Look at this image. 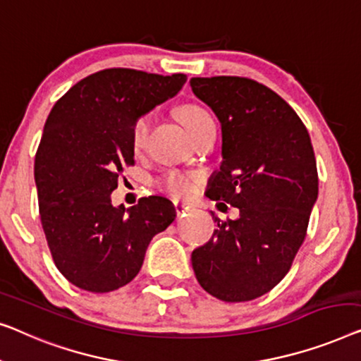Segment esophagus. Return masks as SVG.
<instances>
[{
	"label": "esophagus",
	"instance_id": "obj_1",
	"mask_svg": "<svg viewBox=\"0 0 361 361\" xmlns=\"http://www.w3.org/2000/svg\"><path fill=\"white\" fill-rule=\"evenodd\" d=\"M173 206H175V211H176V214H178V216L185 214L186 211L191 209V206L186 204V202H183V201H173Z\"/></svg>",
	"mask_w": 361,
	"mask_h": 361
}]
</instances>
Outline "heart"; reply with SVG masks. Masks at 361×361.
I'll list each match as a JSON object with an SVG mask.
<instances>
[{"label": "heart", "mask_w": 361, "mask_h": 361, "mask_svg": "<svg viewBox=\"0 0 361 361\" xmlns=\"http://www.w3.org/2000/svg\"><path fill=\"white\" fill-rule=\"evenodd\" d=\"M180 119L183 124L186 126V129L190 130L192 135L196 130H200L202 126L207 123H212L211 114L202 108L200 104H183L178 109ZM152 123H154V116L150 113L142 114L134 121L130 129V144L132 149L135 152L144 150L147 145V139H149V132L152 128ZM157 185L161 191H165L166 195L173 197H188L192 195L196 188V176L192 173H188V171H169L161 178L157 181Z\"/></svg>", "instance_id": "b5f03b06"}]
</instances>
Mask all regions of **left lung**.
<instances>
[{
  "label": "left lung",
  "instance_id": "1",
  "mask_svg": "<svg viewBox=\"0 0 361 361\" xmlns=\"http://www.w3.org/2000/svg\"><path fill=\"white\" fill-rule=\"evenodd\" d=\"M222 129V164L206 196L238 207L191 253L204 291L226 302L252 301L280 283L306 238L319 178L311 137L275 91L242 77L191 78ZM221 202V204H224Z\"/></svg>",
  "mask_w": 361,
  "mask_h": 361
}]
</instances>
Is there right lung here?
<instances>
[{
    "instance_id": "1",
    "label": "right lung",
    "mask_w": 361,
    "mask_h": 361,
    "mask_svg": "<svg viewBox=\"0 0 361 361\" xmlns=\"http://www.w3.org/2000/svg\"><path fill=\"white\" fill-rule=\"evenodd\" d=\"M186 75L106 68L73 85L54 104L34 164L39 214L55 267L85 291L130 283L154 235L175 221L171 201L142 197L113 206L124 166L134 165V121L178 93Z\"/></svg>"
}]
</instances>
